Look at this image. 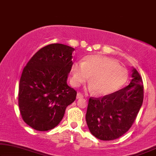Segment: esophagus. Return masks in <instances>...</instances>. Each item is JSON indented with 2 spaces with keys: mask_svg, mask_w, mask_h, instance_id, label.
<instances>
[{
  "mask_svg": "<svg viewBox=\"0 0 156 156\" xmlns=\"http://www.w3.org/2000/svg\"><path fill=\"white\" fill-rule=\"evenodd\" d=\"M83 98V95L82 94L79 93L77 94V95H76V99H80V98Z\"/></svg>",
  "mask_w": 156,
  "mask_h": 156,
  "instance_id": "esophagus-1",
  "label": "esophagus"
}]
</instances>
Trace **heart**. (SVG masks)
Returning a JSON list of instances; mask_svg holds the SVG:
<instances>
[{"label":"heart","instance_id":"1","mask_svg":"<svg viewBox=\"0 0 156 156\" xmlns=\"http://www.w3.org/2000/svg\"><path fill=\"white\" fill-rule=\"evenodd\" d=\"M71 73V83L76 87L87 80L90 76L89 88L100 96L114 93L128 80L125 68L112 58L100 55L87 56L83 63H73Z\"/></svg>","mask_w":156,"mask_h":156}]
</instances>
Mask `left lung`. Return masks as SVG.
I'll list each match as a JSON object with an SVG mask.
<instances>
[{
  "instance_id": "obj_1",
  "label": "left lung",
  "mask_w": 156,
  "mask_h": 156,
  "mask_svg": "<svg viewBox=\"0 0 156 156\" xmlns=\"http://www.w3.org/2000/svg\"><path fill=\"white\" fill-rule=\"evenodd\" d=\"M129 85L103 98H90L85 119L90 133L102 141L124 135L132 126L144 100L143 80L134 68Z\"/></svg>"
}]
</instances>
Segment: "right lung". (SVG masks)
<instances>
[{
    "instance_id": "1",
    "label": "right lung",
    "mask_w": 156,
    "mask_h": 156,
    "mask_svg": "<svg viewBox=\"0 0 156 156\" xmlns=\"http://www.w3.org/2000/svg\"><path fill=\"white\" fill-rule=\"evenodd\" d=\"M74 50L62 44H51L39 49L24 68L19 108L24 122L35 130L56 127L66 107L76 100L77 93L67 84Z\"/></svg>"
}]
</instances>
